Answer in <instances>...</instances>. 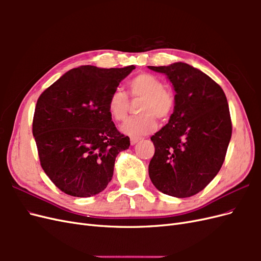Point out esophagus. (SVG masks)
Masks as SVG:
<instances>
[{
    "label": "esophagus",
    "mask_w": 261,
    "mask_h": 261,
    "mask_svg": "<svg viewBox=\"0 0 261 261\" xmlns=\"http://www.w3.org/2000/svg\"><path fill=\"white\" fill-rule=\"evenodd\" d=\"M139 140H140V138H137V137H130V145H132V146H134L135 144H137Z\"/></svg>",
    "instance_id": "1"
}]
</instances>
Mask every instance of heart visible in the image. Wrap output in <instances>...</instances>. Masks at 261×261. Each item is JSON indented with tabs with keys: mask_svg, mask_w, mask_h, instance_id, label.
I'll return each mask as SVG.
<instances>
[{
	"mask_svg": "<svg viewBox=\"0 0 261 261\" xmlns=\"http://www.w3.org/2000/svg\"><path fill=\"white\" fill-rule=\"evenodd\" d=\"M129 93L134 100L140 102L139 116L129 118L121 127L125 135L140 137L156 129L155 117L167 120L174 109L173 94L164 89V84L160 78L152 74L143 73L135 76L128 83ZM129 110L128 96L121 89H115L108 100V111L113 120L123 122L127 117Z\"/></svg>",
	"mask_w": 261,
	"mask_h": 261,
	"instance_id": "obj_1",
	"label": "heart"
}]
</instances>
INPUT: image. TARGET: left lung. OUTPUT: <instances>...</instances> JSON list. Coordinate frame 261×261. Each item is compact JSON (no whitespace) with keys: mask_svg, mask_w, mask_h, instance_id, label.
Here are the masks:
<instances>
[{"mask_svg":"<svg viewBox=\"0 0 261 261\" xmlns=\"http://www.w3.org/2000/svg\"><path fill=\"white\" fill-rule=\"evenodd\" d=\"M148 68L167 76L175 91L169 123L151 137L155 151L149 176L163 194L191 197L223 164L232 136L225 93L208 75L183 62Z\"/></svg>","mask_w":261,"mask_h":261,"instance_id":"obj_1","label":"left lung"}]
</instances>
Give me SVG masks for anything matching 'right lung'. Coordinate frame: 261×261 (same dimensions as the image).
<instances>
[{
	"instance_id": "obj_1",
	"label": "right lung",
	"mask_w": 261,
	"mask_h": 261,
	"mask_svg": "<svg viewBox=\"0 0 261 261\" xmlns=\"http://www.w3.org/2000/svg\"><path fill=\"white\" fill-rule=\"evenodd\" d=\"M133 69L83 65L68 70L39 97L33 134L40 163L65 194L91 197L112 179L115 158L130 143L116 129L108 100Z\"/></svg>"
}]
</instances>
